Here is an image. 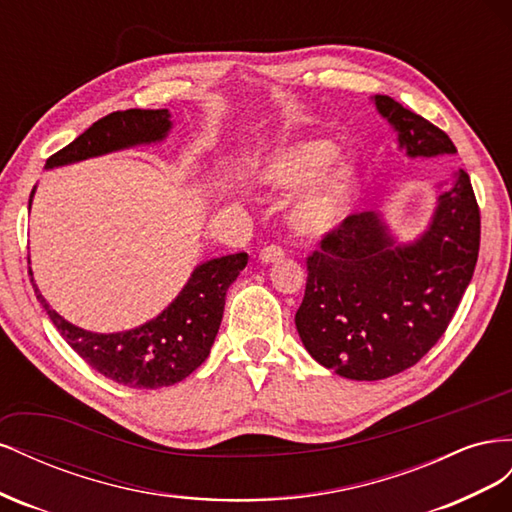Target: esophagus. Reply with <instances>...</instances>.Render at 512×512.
<instances>
[{
    "label": "esophagus",
    "instance_id": "esophagus-1",
    "mask_svg": "<svg viewBox=\"0 0 512 512\" xmlns=\"http://www.w3.org/2000/svg\"><path fill=\"white\" fill-rule=\"evenodd\" d=\"M282 258H284V250L280 245H267V247H262V250H260V260L265 262V265H269V262L282 260Z\"/></svg>",
    "mask_w": 512,
    "mask_h": 512
}]
</instances>
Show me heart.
<instances>
[{"label":"heart","instance_id":"b5f03b06","mask_svg":"<svg viewBox=\"0 0 512 512\" xmlns=\"http://www.w3.org/2000/svg\"><path fill=\"white\" fill-rule=\"evenodd\" d=\"M335 145L299 138L273 147L262 160L258 179L273 194H294L286 224L301 239H320L339 228L356 196V168L333 160Z\"/></svg>","mask_w":512,"mask_h":512}]
</instances>
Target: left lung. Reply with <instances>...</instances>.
I'll use <instances>...</instances> for the list:
<instances>
[{
    "mask_svg": "<svg viewBox=\"0 0 512 512\" xmlns=\"http://www.w3.org/2000/svg\"><path fill=\"white\" fill-rule=\"evenodd\" d=\"M408 158L457 153L446 132L389 96H374ZM480 211L459 168L421 237L397 243L374 211L348 215L307 256L294 324L314 359L350 380H382L416 365L444 335L478 260Z\"/></svg>",
    "mask_w": 512,
    "mask_h": 512,
    "instance_id": "1",
    "label": "left lung"
}]
</instances>
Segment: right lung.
Returning <instances> with one entry per match:
<instances>
[{"instance_id":"1","label":"right lung","mask_w":512,"mask_h":512,"mask_svg":"<svg viewBox=\"0 0 512 512\" xmlns=\"http://www.w3.org/2000/svg\"><path fill=\"white\" fill-rule=\"evenodd\" d=\"M173 128L166 108L117 111L98 119L44 168L66 166L136 145L160 143ZM34 196V190H32ZM29 196V207H32ZM247 265V254H228L198 265L162 314L121 333H91L61 318L34 284V292L68 346L102 376L130 389H160L188 378L205 363L218 335L226 290ZM29 275H34L29 269Z\"/></svg>"}]
</instances>
